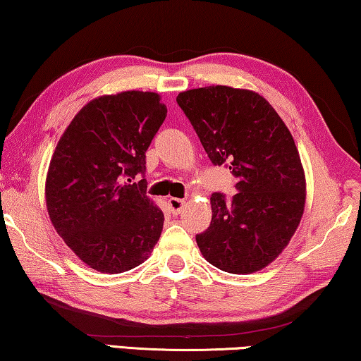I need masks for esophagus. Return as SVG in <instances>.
Returning <instances> with one entry per match:
<instances>
[{"mask_svg": "<svg viewBox=\"0 0 361 361\" xmlns=\"http://www.w3.org/2000/svg\"><path fill=\"white\" fill-rule=\"evenodd\" d=\"M186 201L185 199H178V197H170L169 199V209H170V214L173 215H178L180 212L185 207Z\"/></svg>", "mask_w": 361, "mask_h": 361, "instance_id": "34e87169", "label": "esophagus"}]
</instances>
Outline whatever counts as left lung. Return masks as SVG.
<instances>
[{
	"label": "left lung",
	"mask_w": 361,
	"mask_h": 361,
	"mask_svg": "<svg viewBox=\"0 0 361 361\" xmlns=\"http://www.w3.org/2000/svg\"><path fill=\"white\" fill-rule=\"evenodd\" d=\"M176 102L214 165L225 164L238 194L210 197L212 221L196 243L223 271L247 274L276 259L305 207V173L283 118L263 96L216 85L183 91Z\"/></svg>",
	"instance_id": "1"
}]
</instances>
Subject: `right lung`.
Listing matches in <instances>:
<instances>
[{
  "mask_svg": "<svg viewBox=\"0 0 361 361\" xmlns=\"http://www.w3.org/2000/svg\"><path fill=\"white\" fill-rule=\"evenodd\" d=\"M167 117L151 91L99 96L80 109L51 157L47 207L57 234L101 273H123L152 252L164 214L149 196L146 151Z\"/></svg>",
  "mask_w": 361,
  "mask_h": 361,
  "instance_id": "add662e5",
  "label": "right lung"
}]
</instances>
